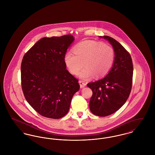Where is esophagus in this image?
<instances>
[{
    "label": "esophagus",
    "instance_id": "1",
    "mask_svg": "<svg viewBox=\"0 0 155 155\" xmlns=\"http://www.w3.org/2000/svg\"><path fill=\"white\" fill-rule=\"evenodd\" d=\"M79 84H80L81 88H84V87L86 86V84L85 83H84L83 81H79Z\"/></svg>",
    "mask_w": 155,
    "mask_h": 155
}]
</instances>
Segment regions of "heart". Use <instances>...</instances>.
Segmentation results:
<instances>
[{
  "instance_id": "1",
  "label": "heart",
  "mask_w": 155,
  "mask_h": 155,
  "mask_svg": "<svg viewBox=\"0 0 155 155\" xmlns=\"http://www.w3.org/2000/svg\"><path fill=\"white\" fill-rule=\"evenodd\" d=\"M74 52H68L64 56V62L69 71L77 75L83 68L79 77L89 80L93 76L104 77L114 64V50L110 45L97 41H84L76 44Z\"/></svg>"
}]
</instances>
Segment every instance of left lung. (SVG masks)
Instances as JSON below:
<instances>
[{"label":"left lung","instance_id":"left-lung-1","mask_svg":"<svg viewBox=\"0 0 155 155\" xmlns=\"http://www.w3.org/2000/svg\"><path fill=\"white\" fill-rule=\"evenodd\" d=\"M109 41L114 50L111 69L105 78L89 83L93 94L89 102L91 112L106 117L118 110L127 101L132 84L133 64L130 53L122 45L109 36L100 37Z\"/></svg>","mask_w":155,"mask_h":155}]
</instances>
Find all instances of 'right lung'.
<instances>
[{
  "label": "right lung",
  "mask_w": 155,
  "mask_h": 155,
  "mask_svg": "<svg viewBox=\"0 0 155 155\" xmlns=\"http://www.w3.org/2000/svg\"><path fill=\"white\" fill-rule=\"evenodd\" d=\"M72 35L44 37L25 54L21 65V87L25 100L39 114L59 119L68 113L79 89L78 80L64 62Z\"/></svg>",
  "instance_id": "obj_1"
}]
</instances>
